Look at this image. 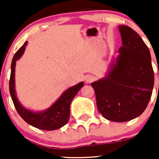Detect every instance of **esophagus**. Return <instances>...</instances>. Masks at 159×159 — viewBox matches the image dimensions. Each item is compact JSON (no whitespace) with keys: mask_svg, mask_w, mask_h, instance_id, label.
Returning <instances> with one entry per match:
<instances>
[{"mask_svg":"<svg viewBox=\"0 0 159 159\" xmlns=\"http://www.w3.org/2000/svg\"><path fill=\"white\" fill-rule=\"evenodd\" d=\"M94 79H95V78H94L93 76L89 75V76H87V77H86L85 81H86V82H87V83H91V82L94 81Z\"/></svg>","mask_w":159,"mask_h":159,"instance_id":"esophagus-1","label":"esophagus"}]
</instances>
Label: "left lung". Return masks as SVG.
I'll return each mask as SVG.
<instances>
[{"label": "left lung", "instance_id": "8db88e82", "mask_svg": "<svg viewBox=\"0 0 159 159\" xmlns=\"http://www.w3.org/2000/svg\"><path fill=\"white\" fill-rule=\"evenodd\" d=\"M123 45L105 78L91 84L96 105L105 119L126 122L147 108L154 86L148 47L131 27L120 25Z\"/></svg>", "mask_w": 159, "mask_h": 159}]
</instances>
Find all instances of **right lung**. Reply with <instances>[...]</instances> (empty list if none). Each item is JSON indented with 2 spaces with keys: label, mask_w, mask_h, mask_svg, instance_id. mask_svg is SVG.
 <instances>
[{
  "label": "right lung",
  "mask_w": 159,
  "mask_h": 159,
  "mask_svg": "<svg viewBox=\"0 0 159 159\" xmlns=\"http://www.w3.org/2000/svg\"><path fill=\"white\" fill-rule=\"evenodd\" d=\"M27 42L20 48L16 53L11 64V74L10 78V93L13 102L14 106L22 119L32 126L39 129L52 131L63 127L68 123L70 116V105L76 94L84 86L83 82L69 87L61 95V97L47 110L39 112L25 108L21 105L16 97L15 90V69L16 61H18L23 54Z\"/></svg>",
  "instance_id": "1"
}]
</instances>
